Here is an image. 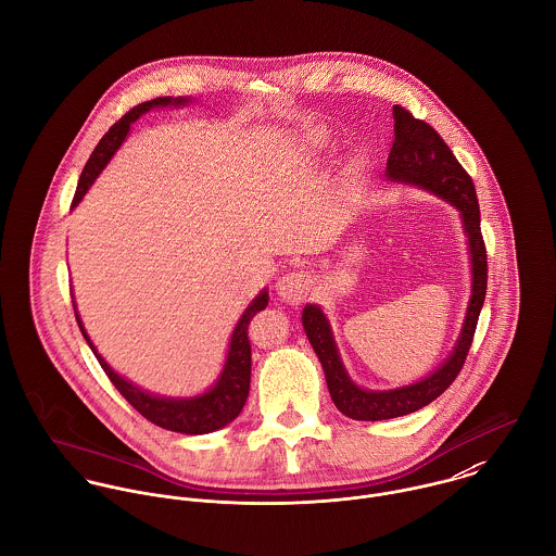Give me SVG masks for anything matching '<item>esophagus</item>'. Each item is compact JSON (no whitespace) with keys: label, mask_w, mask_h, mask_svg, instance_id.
<instances>
[{"label":"esophagus","mask_w":556,"mask_h":556,"mask_svg":"<svg viewBox=\"0 0 556 556\" xmlns=\"http://www.w3.org/2000/svg\"><path fill=\"white\" fill-rule=\"evenodd\" d=\"M308 291H311V278L304 271H295V269L287 271L276 282V295L291 306H298L300 302H304Z\"/></svg>","instance_id":"esophagus-1"}]
</instances>
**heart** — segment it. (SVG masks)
I'll list each match as a JSON object with an SVG mask.
<instances>
[{"label":"heart","mask_w":556,"mask_h":556,"mask_svg":"<svg viewBox=\"0 0 556 556\" xmlns=\"http://www.w3.org/2000/svg\"><path fill=\"white\" fill-rule=\"evenodd\" d=\"M308 141H311V148H323L327 143V135L325 132H315Z\"/></svg>","instance_id":"b5f03b06"}]
</instances>
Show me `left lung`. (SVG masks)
I'll return each mask as SVG.
<instances>
[{
    "mask_svg": "<svg viewBox=\"0 0 556 556\" xmlns=\"http://www.w3.org/2000/svg\"><path fill=\"white\" fill-rule=\"evenodd\" d=\"M386 179L390 184L421 188L458 210L469 252L471 295L460 333L450 355L419 381L392 390H368L357 386L344 368L329 318L323 308L318 304L304 306L302 325L323 366L331 400L340 413L359 421H381L415 413L437 400L454 383L469 355L488 285V263L479 231L476 186L439 132L426 122L415 119L400 104L394 106V146L386 166Z\"/></svg>",
    "mask_w": 556,
    "mask_h": 556,
    "instance_id": "1",
    "label": "left lung"
}]
</instances>
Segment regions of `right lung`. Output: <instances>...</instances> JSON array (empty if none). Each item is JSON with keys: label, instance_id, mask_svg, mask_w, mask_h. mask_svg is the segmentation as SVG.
Returning <instances> with one entry per match:
<instances>
[{"label": "right lung", "instance_id": "right-lung-1", "mask_svg": "<svg viewBox=\"0 0 556 556\" xmlns=\"http://www.w3.org/2000/svg\"><path fill=\"white\" fill-rule=\"evenodd\" d=\"M192 98L190 96H162L148 100L139 106H135L132 111H128L104 137L102 141L96 146V150L91 152V156L87 160L83 173H80L79 186H77V194L73 201V207H77L83 197L87 194V190L91 188V184L98 179V175L104 170V166L115 156V152L122 148V143L126 141L130 126L148 111L152 109H179L190 104ZM269 302V291L267 287L258 291V295L245 306V311L241 313L231 340H229V349H227V357L223 364V370L218 375V379L201 394L194 396H162L156 392H148L141 386L128 381L126 377H122L119 372H115L111 368V364L98 353L96 344L91 342L83 320H80L79 308L77 302L73 298V306H75V315L79 323L80 333L87 340L89 349L93 351L96 359L100 362L102 370L106 372V377L111 379V383L117 388V392L126 397L146 419H150L152 424H156L164 430L170 432H179V434H207V432H216L225 426H229L245 404V397L250 392V340H248V323L256 313L265 311Z\"/></svg>", "mask_w": 556, "mask_h": 556}]
</instances>
